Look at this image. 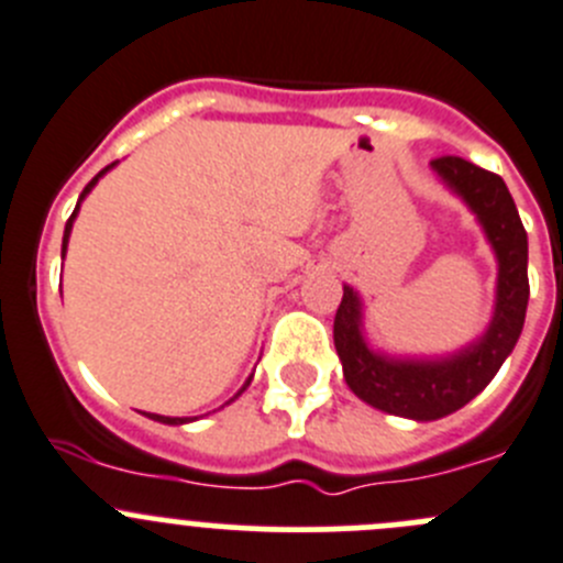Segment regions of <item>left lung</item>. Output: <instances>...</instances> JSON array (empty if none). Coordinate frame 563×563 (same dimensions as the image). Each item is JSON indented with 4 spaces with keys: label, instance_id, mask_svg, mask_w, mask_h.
<instances>
[{
    "label": "left lung",
    "instance_id": "8db88e82",
    "mask_svg": "<svg viewBox=\"0 0 563 563\" xmlns=\"http://www.w3.org/2000/svg\"><path fill=\"white\" fill-rule=\"evenodd\" d=\"M430 169L441 186L466 205L495 252V306L483 333L453 353L391 355L366 335L364 299L350 283H344L333 322L335 353L355 397L377 411L413 422L455 413L492 383L517 346L530 297L528 233L503 177L453 155L430 161Z\"/></svg>",
    "mask_w": 563,
    "mask_h": 563
}]
</instances>
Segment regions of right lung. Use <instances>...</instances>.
I'll return each mask as SVG.
<instances>
[{
  "label": "right lung",
  "mask_w": 563,
  "mask_h": 563,
  "mask_svg": "<svg viewBox=\"0 0 563 563\" xmlns=\"http://www.w3.org/2000/svg\"><path fill=\"white\" fill-rule=\"evenodd\" d=\"M115 163H119V161H115ZM115 163H110V166H104V169L99 172V175L93 177V180L88 183L86 188H82L80 199H77V208H75V213H71V219H68V222H66V230H63V246H60V257H66V250H68V235H71V228H75V219H77V213H80V205H82V199H86L88 194L93 191V186H97V183L102 180V177L108 175L110 169H113ZM250 383H252V375L246 377V380H244V386H241L239 391H235L233 397H230V400L224 402V406H230V402H235V400H239L241 394H244L246 388H250ZM224 406H219V408H224ZM144 417H146V419H155V422H161V424H188V422H197V419H199V417H161V413H144ZM205 417H208V413H205Z\"/></svg>",
  "instance_id": "obj_1"
}]
</instances>
